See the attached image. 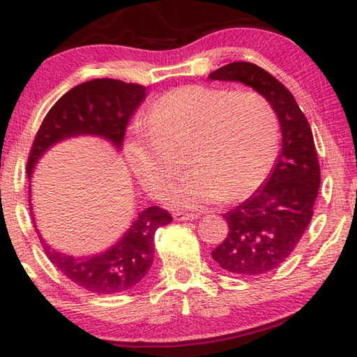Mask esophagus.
I'll use <instances>...</instances> for the list:
<instances>
[{
	"mask_svg": "<svg viewBox=\"0 0 357 357\" xmlns=\"http://www.w3.org/2000/svg\"><path fill=\"white\" fill-rule=\"evenodd\" d=\"M174 219L176 220H195L200 218V214L197 213H184V211H176L173 214Z\"/></svg>",
	"mask_w": 357,
	"mask_h": 357,
	"instance_id": "34e87169",
	"label": "esophagus"
}]
</instances>
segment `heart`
<instances>
[{"instance_id": "obj_1", "label": "heart", "mask_w": 357, "mask_h": 357, "mask_svg": "<svg viewBox=\"0 0 357 357\" xmlns=\"http://www.w3.org/2000/svg\"><path fill=\"white\" fill-rule=\"evenodd\" d=\"M126 139V157L151 194L158 195L178 173L184 149L189 173L168 190L176 206L199 208L236 200L256 190L271 168L278 144V117L252 90L189 84L168 90Z\"/></svg>"}]
</instances>
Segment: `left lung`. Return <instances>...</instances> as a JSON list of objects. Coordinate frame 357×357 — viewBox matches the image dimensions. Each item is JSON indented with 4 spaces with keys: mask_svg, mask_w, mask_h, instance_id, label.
I'll return each mask as SVG.
<instances>
[{
    "mask_svg": "<svg viewBox=\"0 0 357 357\" xmlns=\"http://www.w3.org/2000/svg\"><path fill=\"white\" fill-rule=\"evenodd\" d=\"M209 79L252 87L270 101L281 126V152L270 176L252 197L222 214L229 234L211 252L229 273L259 276L291 256L313 216L321 184L313 133L292 93L264 68L234 61L209 73Z\"/></svg>",
    "mask_w": 357,
    "mask_h": 357,
    "instance_id": "8db88e82",
    "label": "left lung"
}]
</instances>
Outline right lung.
Masks as SVG:
<instances>
[{"label":"right lung","instance_id":"add662e5","mask_svg":"<svg viewBox=\"0 0 357 357\" xmlns=\"http://www.w3.org/2000/svg\"><path fill=\"white\" fill-rule=\"evenodd\" d=\"M144 98V86L117 79H93L71 89L50 107L38 130L26 163L28 179L44 152L66 138L93 135L121 148L127 123ZM30 211L33 218L31 203ZM172 220L167 209L146 208L114 246L82 257L55 251L39 234L35 218L33 224L46 256L68 280L93 294H117L132 289L148 275L154 262L155 230Z\"/></svg>","mask_w":357,"mask_h":357}]
</instances>
